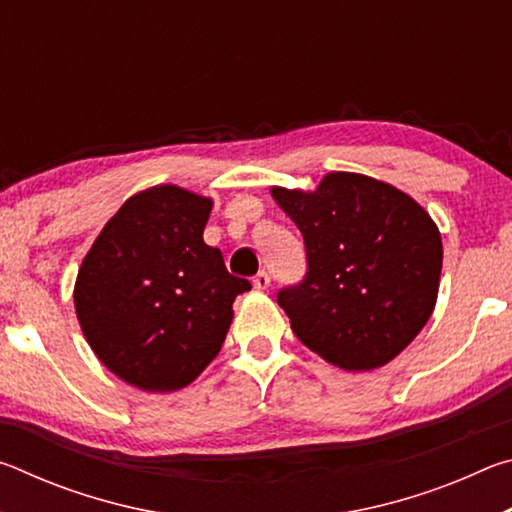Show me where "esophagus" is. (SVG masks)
<instances>
[{
    "label": "esophagus",
    "instance_id": "1",
    "mask_svg": "<svg viewBox=\"0 0 512 512\" xmlns=\"http://www.w3.org/2000/svg\"><path fill=\"white\" fill-rule=\"evenodd\" d=\"M253 284H255V289L264 291V289L271 287V275H268L266 271H259V273L253 277Z\"/></svg>",
    "mask_w": 512,
    "mask_h": 512
}]
</instances>
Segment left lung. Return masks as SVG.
<instances>
[{
    "label": "left lung",
    "instance_id": "8db88e82",
    "mask_svg": "<svg viewBox=\"0 0 512 512\" xmlns=\"http://www.w3.org/2000/svg\"><path fill=\"white\" fill-rule=\"evenodd\" d=\"M305 239L307 273L277 293L298 339L343 370L393 361L436 307L443 241L409 194L332 171L316 192L273 187Z\"/></svg>",
    "mask_w": 512,
    "mask_h": 512
}]
</instances>
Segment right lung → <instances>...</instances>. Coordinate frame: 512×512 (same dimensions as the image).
<instances>
[{
	"label": "right lung",
	"mask_w": 512,
	"mask_h": 512,
	"mask_svg": "<svg viewBox=\"0 0 512 512\" xmlns=\"http://www.w3.org/2000/svg\"><path fill=\"white\" fill-rule=\"evenodd\" d=\"M212 201L176 185L135 194L85 255L74 307L110 372L151 393L185 388L228 334L232 302L250 289L203 241Z\"/></svg>",
	"instance_id": "add662e5"
}]
</instances>
